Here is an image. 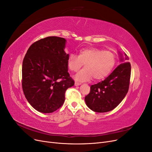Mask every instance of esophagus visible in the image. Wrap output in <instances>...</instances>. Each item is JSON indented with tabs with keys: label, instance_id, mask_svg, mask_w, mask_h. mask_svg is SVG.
Returning <instances> with one entry per match:
<instances>
[{
	"label": "esophagus",
	"instance_id": "1",
	"mask_svg": "<svg viewBox=\"0 0 152 152\" xmlns=\"http://www.w3.org/2000/svg\"><path fill=\"white\" fill-rule=\"evenodd\" d=\"M82 83H80V82H75V86H79V85H80Z\"/></svg>",
	"mask_w": 152,
	"mask_h": 152
}]
</instances>
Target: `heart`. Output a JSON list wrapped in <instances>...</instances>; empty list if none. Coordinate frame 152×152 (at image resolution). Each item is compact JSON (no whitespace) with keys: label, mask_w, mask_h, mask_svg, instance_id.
Instances as JSON below:
<instances>
[{"label":"heart","mask_w":152,"mask_h":152,"mask_svg":"<svg viewBox=\"0 0 152 152\" xmlns=\"http://www.w3.org/2000/svg\"><path fill=\"white\" fill-rule=\"evenodd\" d=\"M115 62V55L112 52L88 48L80 50L78 56L71 54L68 58L67 65L70 71L76 72L84 63L86 68L77 73L75 79L85 81L92 77L95 80L104 79L112 71Z\"/></svg>","instance_id":"heart-1"}]
</instances>
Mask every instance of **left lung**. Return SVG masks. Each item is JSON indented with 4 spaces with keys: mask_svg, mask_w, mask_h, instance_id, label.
<instances>
[{
    "mask_svg": "<svg viewBox=\"0 0 152 152\" xmlns=\"http://www.w3.org/2000/svg\"><path fill=\"white\" fill-rule=\"evenodd\" d=\"M125 54L120 64L104 80L91 86L90 93L85 102L91 110L98 113L110 112L116 108L125 98L130 84L131 67ZM126 61V62L125 61Z\"/></svg>",
    "mask_w": 152,
    "mask_h": 152,
    "instance_id": "8db88e82",
    "label": "left lung"
}]
</instances>
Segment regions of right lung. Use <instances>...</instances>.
<instances>
[{"label":"right lung","instance_id":"obj_1","mask_svg":"<svg viewBox=\"0 0 152 152\" xmlns=\"http://www.w3.org/2000/svg\"><path fill=\"white\" fill-rule=\"evenodd\" d=\"M66 40L48 37L32 44L22 65V88L31 106L42 113H52L65 102V91L74 85L68 72Z\"/></svg>","mask_w":152,"mask_h":152}]
</instances>
